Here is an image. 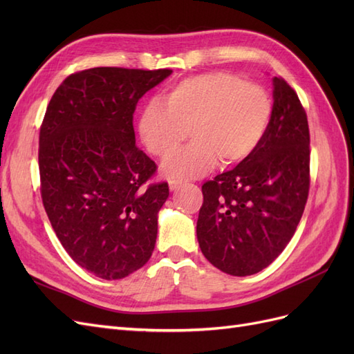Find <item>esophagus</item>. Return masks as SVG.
I'll list each match as a JSON object with an SVG mask.
<instances>
[{
    "label": "esophagus",
    "mask_w": 354,
    "mask_h": 354,
    "mask_svg": "<svg viewBox=\"0 0 354 354\" xmlns=\"http://www.w3.org/2000/svg\"><path fill=\"white\" fill-rule=\"evenodd\" d=\"M181 187V183H178V181H169V190L174 192V190H178Z\"/></svg>",
    "instance_id": "1"
}]
</instances>
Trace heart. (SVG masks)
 I'll use <instances>...</instances> for the list:
<instances>
[{"instance_id":"b5f03b06","label":"heart","mask_w":354,"mask_h":354,"mask_svg":"<svg viewBox=\"0 0 354 354\" xmlns=\"http://www.w3.org/2000/svg\"><path fill=\"white\" fill-rule=\"evenodd\" d=\"M272 118L270 95L259 84L229 72H207L181 80L140 115L138 133L152 155L167 159L185 143V152L162 167L171 181L202 177L218 164L238 165L260 146Z\"/></svg>"}]
</instances>
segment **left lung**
I'll return each instance as SVG.
<instances>
[{
  "instance_id": "obj_1",
  "label": "left lung",
  "mask_w": 354,
  "mask_h": 354,
  "mask_svg": "<svg viewBox=\"0 0 354 354\" xmlns=\"http://www.w3.org/2000/svg\"><path fill=\"white\" fill-rule=\"evenodd\" d=\"M310 133L295 90L273 78V108L257 151L202 185L196 224L205 259L232 276L272 264L291 241L310 189Z\"/></svg>"
}]
</instances>
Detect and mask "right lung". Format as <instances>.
Segmentation results:
<instances>
[{
	"label": "right lung",
	"instance_id": "obj_1",
	"mask_svg": "<svg viewBox=\"0 0 354 354\" xmlns=\"http://www.w3.org/2000/svg\"><path fill=\"white\" fill-rule=\"evenodd\" d=\"M171 69L91 68L53 94L39 128L41 198L63 248L82 269L122 279L153 252L167 181L136 146L133 115Z\"/></svg>",
	"mask_w": 354,
	"mask_h": 354
}]
</instances>
